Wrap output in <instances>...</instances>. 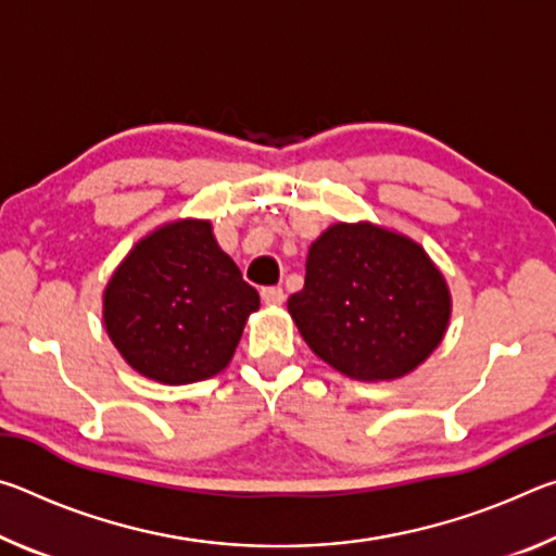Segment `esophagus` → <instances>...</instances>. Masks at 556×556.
Returning a JSON list of instances; mask_svg holds the SVG:
<instances>
[{
    "mask_svg": "<svg viewBox=\"0 0 556 556\" xmlns=\"http://www.w3.org/2000/svg\"><path fill=\"white\" fill-rule=\"evenodd\" d=\"M285 289H279V287H265L262 289V301H265L267 306H281L285 304Z\"/></svg>",
    "mask_w": 556,
    "mask_h": 556,
    "instance_id": "34e87169",
    "label": "esophagus"
}]
</instances>
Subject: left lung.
I'll return each instance as SVG.
<instances>
[{
    "instance_id": "8db88e82",
    "label": "left lung",
    "mask_w": 556,
    "mask_h": 556,
    "mask_svg": "<svg viewBox=\"0 0 556 556\" xmlns=\"http://www.w3.org/2000/svg\"><path fill=\"white\" fill-rule=\"evenodd\" d=\"M306 345L353 380H397L444 341L451 291L419 242L370 220L333 223L289 296Z\"/></svg>"
}]
</instances>
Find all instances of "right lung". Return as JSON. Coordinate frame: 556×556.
Masks as SVG:
<instances>
[{"label": "right lung", "mask_w": 556, "mask_h": 556, "mask_svg": "<svg viewBox=\"0 0 556 556\" xmlns=\"http://www.w3.org/2000/svg\"><path fill=\"white\" fill-rule=\"evenodd\" d=\"M260 294L220 250L211 220L178 218L144 235L102 291V324L131 370L191 384L228 368Z\"/></svg>", "instance_id": "1"}]
</instances>
